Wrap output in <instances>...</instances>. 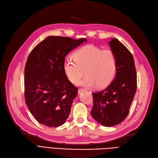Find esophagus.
<instances>
[{"mask_svg":"<svg viewBox=\"0 0 158 158\" xmlns=\"http://www.w3.org/2000/svg\"><path fill=\"white\" fill-rule=\"evenodd\" d=\"M86 91V89H83V88H81V89H79L78 90V94H81L82 92H84V91Z\"/></svg>","mask_w":158,"mask_h":158,"instance_id":"obj_1","label":"esophagus"}]
</instances>
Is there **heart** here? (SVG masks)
Instances as JSON below:
<instances>
[{"mask_svg":"<svg viewBox=\"0 0 158 158\" xmlns=\"http://www.w3.org/2000/svg\"><path fill=\"white\" fill-rule=\"evenodd\" d=\"M63 70L67 79L77 85L84 75L81 84L88 87L108 86L114 79L117 71L116 55L110 50H102L92 45L80 48L73 54V58H66Z\"/></svg>","mask_w":158,"mask_h":158,"instance_id":"obj_1","label":"heart"}]
</instances>
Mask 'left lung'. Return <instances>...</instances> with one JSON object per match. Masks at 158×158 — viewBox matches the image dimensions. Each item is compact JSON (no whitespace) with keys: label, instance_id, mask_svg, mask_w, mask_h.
Instances as JSON below:
<instances>
[{"label":"left lung","instance_id":"left-lung-1","mask_svg":"<svg viewBox=\"0 0 158 158\" xmlns=\"http://www.w3.org/2000/svg\"><path fill=\"white\" fill-rule=\"evenodd\" d=\"M117 60L115 79L106 89L93 93L91 115L105 127H113L127 118L137 91L134 58L125 46L116 38L109 42Z\"/></svg>","mask_w":158,"mask_h":158}]
</instances>
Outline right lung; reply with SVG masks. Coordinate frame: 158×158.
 Listing matches in <instances>:
<instances>
[{
    "instance_id": "1",
    "label": "right lung",
    "mask_w": 158,
    "mask_h": 158,
    "mask_svg": "<svg viewBox=\"0 0 158 158\" xmlns=\"http://www.w3.org/2000/svg\"><path fill=\"white\" fill-rule=\"evenodd\" d=\"M84 42L61 36H49L29 54L25 67V100L40 124L49 127L63 124L70 114L77 88L63 70L66 55Z\"/></svg>"
}]
</instances>
